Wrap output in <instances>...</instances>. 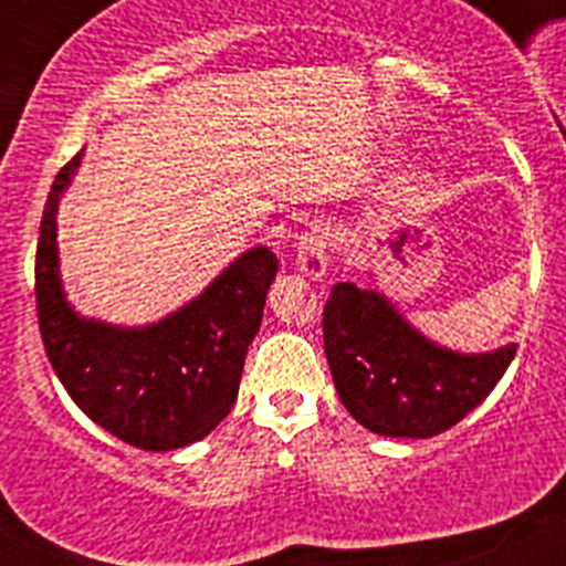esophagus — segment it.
Segmentation results:
<instances>
[{"label": "esophagus", "mask_w": 566, "mask_h": 566, "mask_svg": "<svg viewBox=\"0 0 566 566\" xmlns=\"http://www.w3.org/2000/svg\"><path fill=\"white\" fill-rule=\"evenodd\" d=\"M297 269L308 280H323L328 272V240L323 229H308L300 234Z\"/></svg>", "instance_id": "34e87169"}]
</instances>
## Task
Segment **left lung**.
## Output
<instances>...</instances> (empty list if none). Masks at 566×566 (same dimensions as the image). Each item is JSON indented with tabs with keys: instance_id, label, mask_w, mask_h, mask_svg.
<instances>
[{
	"instance_id": "left-lung-1",
	"label": "left lung",
	"mask_w": 566,
	"mask_h": 566,
	"mask_svg": "<svg viewBox=\"0 0 566 566\" xmlns=\"http://www.w3.org/2000/svg\"><path fill=\"white\" fill-rule=\"evenodd\" d=\"M323 339L345 411L394 439H431L453 428L516 357V343L479 354L439 345L408 323L388 294L354 283L332 289Z\"/></svg>"
}]
</instances>
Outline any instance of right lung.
Listing matches in <instances>:
<instances>
[{"instance_id":"add662e5","label":"right lung","mask_w":566,"mask_h":566,"mask_svg":"<svg viewBox=\"0 0 566 566\" xmlns=\"http://www.w3.org/2000/svg\"><path fill=\"white\" fill-rule=\"evenodd\" d=\"M84 149L56 175L36 249V308L44 352L73 402L98 428L142 451H178L232 411L249 343L260 332L277 254L252 247L198 297L147 326L84 317L67 300L59 260V203Z\"/></svg>"}]
</instances>
